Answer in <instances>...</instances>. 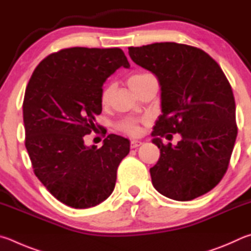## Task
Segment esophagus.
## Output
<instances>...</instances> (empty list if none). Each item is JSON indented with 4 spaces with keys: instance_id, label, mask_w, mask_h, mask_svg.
I'll return each mask as SVG.
<instances>
[{
    "instance_id": "obj_1",
    "label": "esophagus",
    "mask_w": 251,
    "mask_h": 251,
    "mask_svg": "<svg viewBox=\"0 0 251 251\" xmlns=\"http://www.w3.org/2000/svg\"><path fill=\"white\" fill-rule=\"evenodd\" d=\"M141 144H142V142L139 141V140H131V148H132V149L138 148V147L141 146Z\"/></svg>"
}]
</instances>
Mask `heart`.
<instances>
[{"mask_svg": "<svg viewBox=\"0 0 251 251\" xmlns=\"http://www.w3.org/2000/svg\"><path fill=\"white\" fill-rule=\"evenodd\" d=\"M146 76V74H139V75H133V76H131L128 80V83L131 89H133L134 86L137 85V83L141 80V79ZM110 94H111V87H109L102 92V96H101V101H102L103 103H105L109 99ZM120 129L122 131H125L126 133H130V134H138L139 133V126H138V123L133 119H129V120H125L120 123Z\"/></svg>", "mask_w": 251, "mask_h": 251, "instance_id": "obj_1", "label": "heart"}]
</instances>
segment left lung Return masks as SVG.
<instances>
[{
  "mask_svg": "<svg viewBox=\"0 0 251 251\" xmlns=\"http://www.w3.org/2000/svg\"><path fill=\"white\" fill-rule=\"evenodd\" d=\"M135 64L155 75L162 114L152 142L160 149L150 169L152 184L174 201H192L209 192L226 173L237 137L231 87L219 65L200 48L177 43L129 47ZM179 133L176 146L161 136Z\"/></svg>",
  "mask_w": 251,
  "mask_h": 251,
  "instance_id": "obj_1",
  "label": "left lung"
}]
</instances>
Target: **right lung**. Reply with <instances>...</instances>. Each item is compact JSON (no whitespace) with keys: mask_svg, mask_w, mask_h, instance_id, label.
<instances>
[{"mask_svg":"<svg viewBox=\"0 0 251 251\" xmlns=\"http://www.w3.org/2000/svg\"><path fill=\"white\" fill-rule=\"evenodd\" d=\"M130 64L120 48L73 47L47 56L35 68L23 102L25 147L47 191L73 208H89L111 195L130 141L109 134L100 149L83 137L102 110V86Z\"/></svg>","mask_w":251,"mask_h":251,"instance_id":"obj_1","label":"right lung"}]
</instances>
